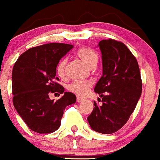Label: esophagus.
<instances>
[{
  "mask_svg": "<svg viewBox=\"0 0 160 160\" xmlns=\"http://www.w3.org/2000/svg\"><path fill=\"white\" fill-rule=\"evenodd\" d=\"M76 100H77L78 103H80V102H82V100H84V99L82 98V97H77V99H76Z\"/></svg>",
  "mask_w": 160,
  "mask_h": 160,
  "instance_id": "1",
  "label": "esophagus"
}]
</instances>
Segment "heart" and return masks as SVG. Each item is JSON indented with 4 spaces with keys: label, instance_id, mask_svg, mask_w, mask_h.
<instances>
[{
    "label": "heart",
    "instance_id": "obj_1",
    "mask_svg": "<svg viewBox=\"0 0 160 160\" xmlns=\"http://www.w3.org/2000/svg\"><path fill=\"white\" fill-rule=\"evenodd\" d=\"M77 55L79 58L90 68L95 66L98 62V54L93 49L88 48V47H82V48H78V50L77 51ZM66 63V58H62L56 65V74H58L59 77L61 78H63L65 77ZM91 86H92V84H91L90 82L75 81L69 85L68 89L73 93L82 97L87 93L88 91L90 89Z\"/></svg>",
    "mask_w": 160,
    "mask_h": 160
}]
</instances>
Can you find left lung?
Masks as SVG:
<instances>
[{"label": "left lung", "mask_w": 160, "mask_h": 160, "mask_svg": "<svg viewBox=\"0 0 160 160\" xmlns=\"http://www.w3.org/2000/svg\"><path fill=\"white\" fill-rule=\"evenodd\" d=\"M98 46L103 75L94 91L102 97V105L94 101L87 120L93 130L109 134L118 131L130 118L141 97L142 81L137 59L122 42L109 38L100 41Z\"/></svg>", "instance_id": "left-lung-1"}]
</instances>
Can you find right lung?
<instances>
[{
    "instance_id": "right-lung-1",
    "label": "right lung",
    "mask_w": 160,
    "mask_h": 160,
    "mask_svg": "<svg viewBox=\"0 0 160 160\" xmlns=\"http://www.w3.org/2000/svg\"><path fill=\"white\" fill-rule=\"evenodd\" d=\"M72 48L68 44H45L29 48L15 63L12 76L13 104L29 128L36 133L56 131L67 106L76 102V96L64 92L56 76V65ZM54 92L65 95L54 102L49 98Z\"/></svg>"
}]
</instances>
